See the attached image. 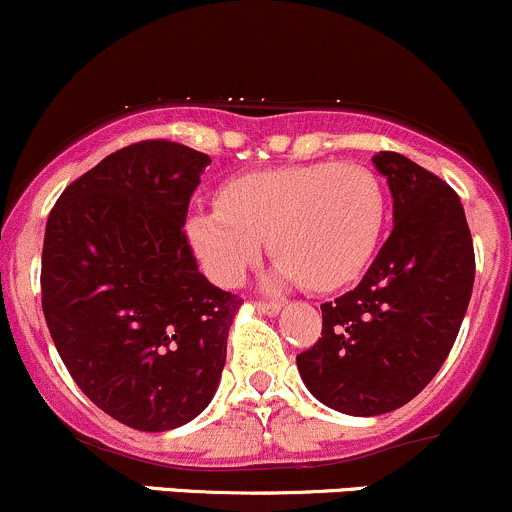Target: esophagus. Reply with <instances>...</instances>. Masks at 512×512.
Listing matches in <instances>:
<instances>
[{
  "mask_svg": "<svg viewBox=\"0 0 512 512\" xmlns=\"http://www.w3.org/2000/svg\"><path fill=\"white\" fill-rule=\"evenodd\" d=\"M255 309L260 311V314L277 316V314H279V309H282V306H279L277 301H255Z\"/></svg>",
  "mask_w": 512,
  "mask_h": 512,
  "instance_id": "1",
  "label": "esophagus"
}]
</instances>
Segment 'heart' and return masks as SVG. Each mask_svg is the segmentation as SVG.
Segmentation results:
<instances>
[{
  "mask_svg": "<svg viewBox=\"0 0 512 512\" xmlns=\"http://www.w3.org/2000/svg\"><path fill=\"white\" fill-rule=\"evenodd\" d=\"M385 223L378 179L355 164L252 171L220 188L218 203L186 215V238L213 282L233 287L262 245L277 255L274 284L343 287L368 265Z\"/></svg>",
  "mask_w": 512,
  "mask_h": 512,
  "instance_id": "1",
  "label": "heart"
}]
</instances>
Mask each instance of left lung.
<instances>
[{
  "label": "left lung",
  "mask_w": 512,
  "mask_h": 512,
  "mask_svg": "<svg viewBox=\"0 0 512 512\" xmlns=\"http://www.w3.org/2000/svg\"><path fill=\"white\" fill-rule=\"evenodd\" d=\"M373 166L392 193L390 238L353 292L321 304V338L297 355L311 395L353 417L397 410L429 385L476 274L459 196L402 154L378 152Z\"/></svg>",
  "instance_id": "8db88e82"
}]
</instances>
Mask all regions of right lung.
I'll use <instances>...</instances> for the list:
<instances>
[{"label": "right lung", "instance_id": "1", "mask_svg": "<svg viewBox=\"0 0 512 512\" xmlns=\"http://www.w3.org/2000/svg\"><path fill=\"white\" fill-rule=\"evenodd\" d=\"M208 164L166 139L129 144L48 215L41 306L56 351L102 412L139 432L206 410L242 304L198 272L184 233Z\"/></svg>", "mask_w": 512, "mask_h": 512}]
</instances>
